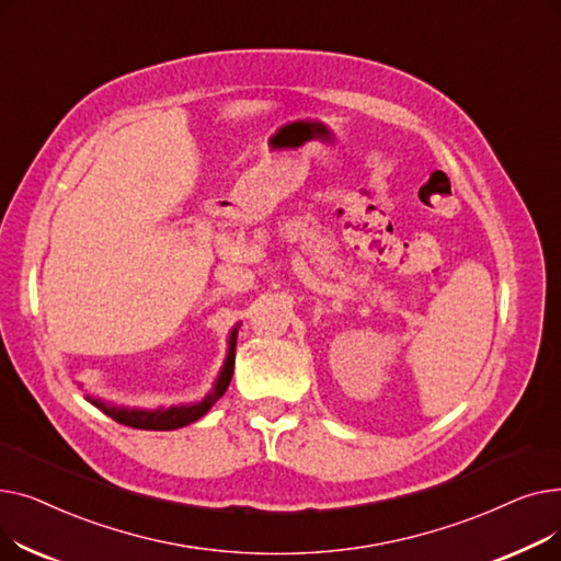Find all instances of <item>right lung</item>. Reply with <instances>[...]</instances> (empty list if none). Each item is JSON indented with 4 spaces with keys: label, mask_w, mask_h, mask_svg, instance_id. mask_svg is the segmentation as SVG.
Listing matches in <instances>:
<instances>
[{
    "label": "right lung",
    "mask_w": 561,
    "mask_h": 561,
    "mask_svg": "<svg viewBox=\"0 0 561 561\" xmlns=\"http://www.w3.org/2000/svg\"><path fill=\"white\" fill-rule=\"evenodd\" d=\"M239 328L233 325L231 334H229V347H227V359L225 366L216 379L214 389L206 393L199 402H191V404H180V407H159V409H129V407H117V404H108L100 398H91L85 396V400L95 404L100 411H104L106 416H111L115 423L127 425V427H136V430H176L195 423L197 419H202L206 411H209L227 391L231 375H233V359H236V336H239Z\"/></svg>",
    "instance_id": "obj_1"
}]
</instances>
